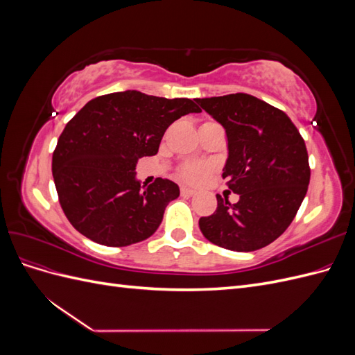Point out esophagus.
Returning a JSON list of instances; mask_svg holds the SVG:
<instances>
[{
  "instance_id": "1",
  "label": "esophagus",
  "mask_w": 355,
  "mask_h": 355,
  "mask_svg": "<svg viewBox=\"0 0 355 355\" xmlns=\"http://www.w3.org/2000/svg\"><path fill=\"white\" fill-rule=\"evenodd\" d=\"M180 194H182V197H191V196L196 194V189L188 188V187H182L180 188Z\"/></svg>"
}]
</instances>
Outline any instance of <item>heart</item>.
I'll return each mask as SVG.
<instances>
[{
  "mask_svg": "<svg viewBox=\"0 0 355 355\" xmlns=\"http://www.w3.org/2000/svg\"><path fill=\"white\" fill-rule=\"evenodd\" d=\"M210 171L209 164L206 163H188L180 170V176L184 180L191 182V184H198V182L207 178Z\"/></svg>",
  "mask_w": 355,
  "mask_h": 355,
  "instance_id": "1",
  "label": "heart"
}]
</instances>
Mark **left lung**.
I'll use <instances>...</instances> for the list:
<instances>
[{
    "label": "left lung",
    "instance_id": "1",
    "mask_svg": "<svg viewBox=\"0 0 355 355\" xmlns=\"http://www.w3.org/2000/svg\"><path fill=\"white\" fill-rule=\"evenodd\" d=\"M196 102L225 128L228 157L222 176L240 196L235 204L216 196L218 209L200 219V230L223 249H262L287 230L306 196L311 171L304 139L283 111L254 96Z\"/></svg>",
    "mask_w": 355,
    "mask_h": 355
}]
</instances>
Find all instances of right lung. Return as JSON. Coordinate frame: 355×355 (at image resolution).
<instances>
[{"instance_id": "right-lung-1", "label": "right lung", "mask_w": 355, "mask_h": 355, "mask_svg": "<svg viewBox=\"0 0 355 355\" xmlns=\"http://www.w3.org/2000/svg\"><path fill=\"white\" fill-rule=\"evenodd\" d=\"M192 112L201 110L191 99L137 90L85 103L62 132L51 161L60 206L72 227L110 247L151 237L180 191L161 178L142 185L137 159L155 155L167 127Z\"/></svg>"}]
</instances>
